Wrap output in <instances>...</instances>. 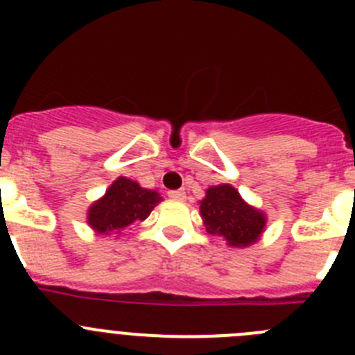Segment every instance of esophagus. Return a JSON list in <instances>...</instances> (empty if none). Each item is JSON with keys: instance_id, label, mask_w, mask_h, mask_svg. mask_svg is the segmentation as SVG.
<instances>
[{"instance_id": "1", "label": "esophagus", "mask_w": 355, "mask_h": 355, "mask_svg": "<svg viewBox=\"0 0 355 355\" xmlns=\"http://www.w3.org/2000/svg\"><path fill=\"white\" fill-rule=\"evenodd\" d=\"M168 197L175 200H184L187 199V193H184V190H172V192H168Z\"/></svg>"}]
</instances>
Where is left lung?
<instances>
[{"instance_id": "left-lung-1", "label": "left lung", "mask_w": 355, "mask_h": 355, "mask_svg": "<svg viewBox=\"0 0 355 355\" xmlns=\"http://www.w3.org/2000/svg\"><path fill=\"white\" fill-rule=\"evenodd\" d=\"M200 216L206 231L225 238L231 247L256 243L266 224L265 213L247 205L231 184H218L206 190V197L200 200Z\"/></svg>"}]
</instances>
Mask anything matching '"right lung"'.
Here are the masks:
<instances>
[{
    "label": "right lung",
    "instance_id": "right-lung-1",
    "mask_svg": "<svg viewBox=\"0 0 355 355\" xmlns=\"http://www.w3.org/2000/svg\"><path fill=\"white\" fill-rule=\"evenodd\" d=\"M162 197L155 190L140 187L137 181L117 178L105 196L89 208L87 220L99 234H110L131 225L137 220H146Z\"/></svg>",
    "mask_w": 355,
    "mask_h": 355
}]
</instances>
